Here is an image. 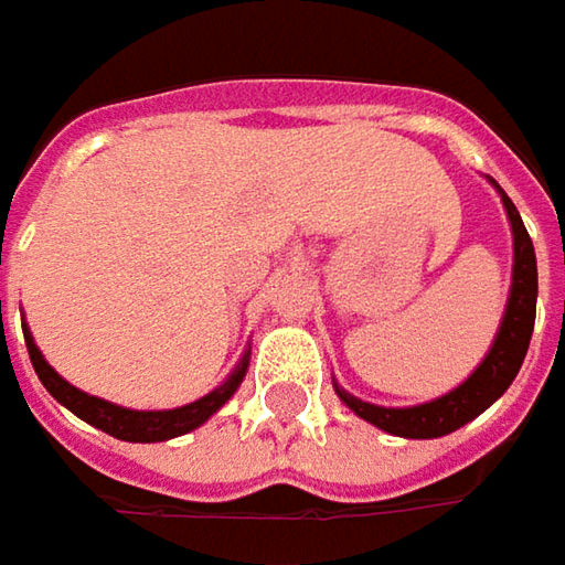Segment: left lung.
Wrapping results in <instances>:
<instances>
[{"label": "left lung", "mask_w": 565, "mask_h": 565, "mask_svg": "<svg viewBox=\"0 0 565 565\" xmlns=\"http://www.w3.org/2000/svg\"><path fill=\"white\" fill-rule=\"evenodd\" d=\"M493 183V180H490ZM497 185V183H493ZM500 189V185H497ZM509 224H512V249H515V262H512V290H509V303H505L503 322L493 338L490 354L483 356L478 370L461 382L458 388L446 392L443 398H433L427 405L414 407H382L360 402L354 395H348L344 388L334 392L344 405L354 411L356 417L370 420L373 427L385 429L392 436H405V439H436L446 436L452 429L465 427L468 420H475L487 407L493 405L512 380L522 370V360L531 344V331H534V309H537V258H534V246L527 236L522 214L512 205V199L500 189Z\"/></svg>", "instance_id": "1"}]
</instances>
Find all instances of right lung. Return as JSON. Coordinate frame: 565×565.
Listing matches in <instances>:
<instances>
[{"label": "right lung", "instance_id": "obj_1", "mask_svg": "<svg viewBox=\"0 0 565 565\" xmlns=\"http://www.w3.org/2000/svg\"><path fill=\"white\" fill-rule=\"evenodd\" d=\"M24 344H28V354H31V363L38 370L43 388L60 405L68 407L75 417H82L90 427L104 429V433H110L116 439H126V443H163V439H173V436H183L189 429L202 427L214 411H221L234 398V392L246 376V366H249V351H246L243 360L236 363L234 373L224 380V385H217L214 392H209L205 398H199L192 405L173 407V411H129V407L113 405V402H104V398H94L82 388H75L72 382L62 380L60 373L43 360L28 326H24Z\"/></svg>", "mask_w": 565, "mask_h": 565}]
</instances>
